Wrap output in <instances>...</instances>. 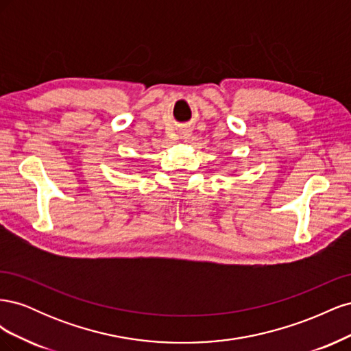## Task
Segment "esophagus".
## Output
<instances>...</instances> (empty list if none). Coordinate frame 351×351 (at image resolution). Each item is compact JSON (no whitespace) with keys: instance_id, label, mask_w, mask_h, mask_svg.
<instances>
[{"instance_id":"esophagus-1","label":"esophagus","mask_w":351,"mask_h":351,"mask_svg":"<svg viewBox=\"0 0 351 351\" xmlns=\"http://www.w3.org/2000/svg\"><path fill=\"white\" fill-rule=\"evenodd\" d=\"M189 136H190V130H187V129L182 130V137H184V139H187Z\"/></svg>"}]
</instances>
